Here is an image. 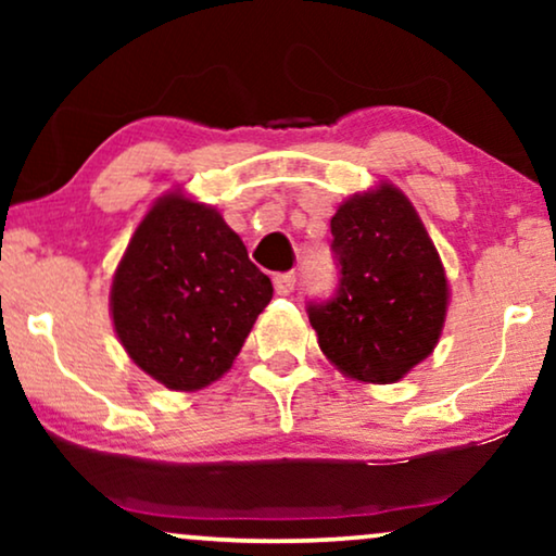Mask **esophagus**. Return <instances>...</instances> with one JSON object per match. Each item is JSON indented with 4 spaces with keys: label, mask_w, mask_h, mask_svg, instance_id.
<instances>
[{
    "label": "esophagus",
    "mask_w": 556,
    "mask_h": 556,
    "mask_svg": "<svg viewBox=\"0 0 556 556\" xmlns=\"http://www.w3.org/2000/svg\"><path fill=\"white\" fill-rule=\"evenodd\" d=\"M295 283H299V276H295V273H278V276L273 278V286H276L278 295H291L295 291Z\"/></svg>",
    "instance_id": "esophagus-1"
}]
</instances>
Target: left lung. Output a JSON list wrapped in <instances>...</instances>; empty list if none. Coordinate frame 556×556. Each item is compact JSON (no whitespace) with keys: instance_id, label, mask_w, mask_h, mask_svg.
<instances>
[{"instance_id":"8db88e82","label":"left lung","mask_w":556,"mask_h":556,"mask_svg":"<svg viewBox=\"0 0 556 556\" xmlns=\"http://www.w3.org/2000/svg\"><path fill=\"white\" fill-rule=\"evenodd\" d=\"M331 235L337 291L306 306L318 346L349 377L397 382L443 329L447 280L438 250L392 185L341 204Z\"/></svg>"}]
</instances>
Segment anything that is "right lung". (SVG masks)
<instances>
[{
  "mask_svg": "<svg viewBox=\"0 0 556 556\" xmlns=\"http://www.w3.org/2000/svg\"><path fill=\"white\" fill-rule=\"evenodd\" d=\"M273 283L219 212L166 194L136 227L111 288L113 326L169 390H200L232 367Z\"/></svg>",
  "mask_w": 556,
  "mask_h": 556,
  "instance_id": "1",
  "label": "right lung"
}]
</instances>
